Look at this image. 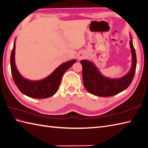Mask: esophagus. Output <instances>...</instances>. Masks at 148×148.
<instances>
[{
    "mask_svg": "<svg viewBox=\"0 0 148 148\" xmlns=\"http://www.w3.org/2000/svg\"><path fill=\"white\" fill-rule=\"evenodd\" d=\"M85 56H85V53H83V52H81L80 53H79L77 57H78L79 59L81 60V59H82V58H84L85 57Z\"/></svg>",
    "mask_w": 148,
    "mask_h": 148,
    "instance_id": "esophagus-1",
    "label": "esophagus"
}]
</instances>
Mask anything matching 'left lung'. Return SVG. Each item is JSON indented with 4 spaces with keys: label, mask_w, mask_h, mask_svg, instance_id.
Segmentation results:
<instances>
[{
    "label": "left lung",
    "mask_w": 148,
    "mask_h": 148,
    "mask_svg": "<svg viewBox=\"0 0 148 148\" xmlns=\"http://www.w3.org/2000/svg\"><path fill=\"white\" fill-rule=\"evenodd\" d=\"M132 54V64L129 73L122 78L112 79L99 73L93 64L86 60L80 62L82 66V79L84 87L88 92L98 97H112L119 93L129 87L134 77L137 59L132 40L130 42Z\"/></svg>",
    "instance_id": "1"
}]
</instances>
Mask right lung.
Wrapping results in <instances>:
<instances>
[{"instance_id": "add662e5", "label": "right lung", "mask_w": 148, "mask_h": 148, "mask_svg": "<svg viewBox=\"0 0 148 148\" xmlns=\"http://www.w3.org/2000/svg\"><path fill=\"white\" fill-rule=\"evenodd\" d=\"M15 42L11 55V69L13 80L19 91L27 97L42 99L53 96L57 91L60 84L62 77L76 60H72L65 62L57 68L49 77L39 81H31L24 79L20 75L16 67L14 61Z\"/></svg>"}]
</instances>
